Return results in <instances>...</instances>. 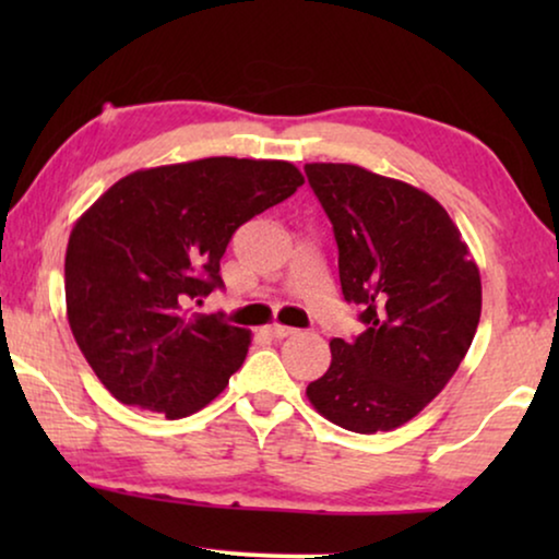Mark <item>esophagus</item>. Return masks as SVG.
<instances>
[{
    "label": "esophagus",
    "instance_id": "1",
    "mask_svg": "<svg viewBox=\"0 0 559 559\" xmlns=\"http://www.w3.org/2000/svg\"><path fill=\"white\" fill-rule=\"evenodd\" d=\"M266 333H270L272 338L282 341V338H289V335H295L297 331H295V328H287V325H280V323H274V325L266 328Z\"/></svg>",
    "mask_w": 559,
    "mask_h": 559
}]
</instances>
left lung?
Wrapping results in <instances>:
<instances>
[{
    "mask_svg": "<svg viewBox=\"0 0 559 559\" xmlns=\"http://www.w3.org/2000/svg\"><path fill=\"white\" fill-rule=\"evenodd\" d=\"M305 173L333 224L343 297L366 323L356 341H331V369L305 394L343 430L389 432L417 417L468 354L478 264L425 190L346 163Z\"/></svg>",
    "mask_w": 559,
    "mask_h": 559,
    "instance_id": "left-lung-1",
    "label": "left lung"
}]
</instances>
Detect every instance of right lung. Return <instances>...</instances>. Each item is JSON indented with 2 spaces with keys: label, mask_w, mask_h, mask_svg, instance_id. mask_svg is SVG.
Segmentation results:
<instances>
[{
  "label": "right lung",
  "mask_w": 559,
  "mask_h": 559,
  "mask_svg": "<svg viewBox=\"0 0 559 559\" xmlns=\"http://www.w3.org/2000/svg\"><path fill=\"white\" fill-rule=\"evenodd\" d=\"M285 159L205 157L136 170L75 221L66 312L98 381L121 404L180 419L241 369L251 333L188 305L224 287L221 257L241 224L295 193Z\"/></svg>",
  "instance_id": "add662e5"
}]
</instances>
